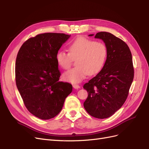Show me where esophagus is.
I'll return each instance as SVG.
<instances>
[{
	"instance_id": "34e87169",
	"label": "esophagus",
	"mask_w": 149,
	"mask_h": 149,
	"mask_svg": "<svg viewBox=\"0 0 149 149\" xmlns=\"http://www.w3.org/2000/svg\"><path fill=\"white\" fill-rule=\"evenodd\" d=\"M73 87L74 88V89H79L80 88V86L78 85V84H74L73 86Z\"/></svg>"
}]
</instances>
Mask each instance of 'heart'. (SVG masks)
Segmentation results:
<instances>
[{
    "instance_id": "obj_1",
    "label": "heart",
    "mask_w": 149,
    "mask_h": 149,
    "mask_svg": "<svg viewBox=\"0 0 149 149\" xmlns=\"http://www.w3.org/2000/svg\"><path fill=\"white\" fill-rule=\"evenodd\" d=\"M68 53L58 50L55 60L58 66L63 70H68L76 60L77 67L68 71L63 75L66 81L78 83L84 79L88 74H97L104 66L107 56V47L101 42L84 37L76 38L68 44Z\"/></svg>"
}]
</instances>
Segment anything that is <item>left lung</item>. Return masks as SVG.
<instances>
[{
	"label": "left lung",
	"mask_w": 149,
	"mask_h": 149,
	"mask_svg": "<svg viewBox=\"0 0 149 149\" xmlns=\"http://www.w3.org/2000/svg\"><path fill=\"white\" fill-rule=\"evenodd\" d=\"M94 37L105 43L107 56L100 73L83 86L88 93L83 105L89 115L105 119L124 104L134 79V70L131 52L123 40L106 31L97 33Z\"/></svg>",
	"instance_id": "left-lung-1"
}]
</instances>
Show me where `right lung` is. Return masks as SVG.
<instances>
[{"instance_id":"right-lung-1","label":"right lung","mask_w":149,"mask_h":149,"mask_svg":"<svg viewBox=\"0 0 149 149\" xmlns=\"http://www.w3.org/2000/svg\"><path fill=\"white\" fill-rule=\"evenodd\" d=\"M70 35L45 33L29 38L20 47L15 62V82L30 113L47 120L60 113L73 86L60 81L56 52Z\"/></svg>"}]
</instances>
